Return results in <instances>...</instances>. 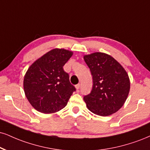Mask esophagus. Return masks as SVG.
<instances>
[{
  "instance_id": "1",
  "label": "esophagus",
  "mask_w": 150,
  "mask_h": 150,
  "mask_svg": "<svg viewBox=\"0 0 150 150\" xmlns=\"http://www.w3.org/2000/svg\"><path fill=\"white\" fill-rule=\"evenodd\" d=\"M75 88H76V89L77 90H78L79 88H80V84H77V85H76L75 86Z\"/></svg>"
}]
</instances>
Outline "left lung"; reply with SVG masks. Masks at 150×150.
I'll use <instances>...</instances> for the list:
<instances>
[{"label":"left lung","mask_w":150,"mask_h":150,"mask_svg":"<svg viewBox=\"0 0 150 150\" xmlns=\"http://www.w3.org/2000/svg\"><path fill=\"white\" fill-rule=\"evenodd\" d=\"M93 80L91 92L84 96L88 108L100 116H108L121 108L128 97L130 81L117 60L106 53L96 52L83 57Z\"/></svg>","instance_id":"1"}]
</instances>
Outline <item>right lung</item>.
<instances>
[{
  "mask_svg": "<svg viewBox=\"0 0 150 150\" xmlns=\"http://www.w3.org/2000/svg\"><path fill=\"white\" fill-rule=\"evenodd\" d=\"M72 51L54 49L38 59L28 68L23 79V89L32 106L42 113L58 112L66 106L76 91L63 66Z\"/></svg>",
  "mask_w": 150,
  "mask_h": 150,
  "instance_id": "add662e5",
  "label": "right lung"
}]
</instances>
